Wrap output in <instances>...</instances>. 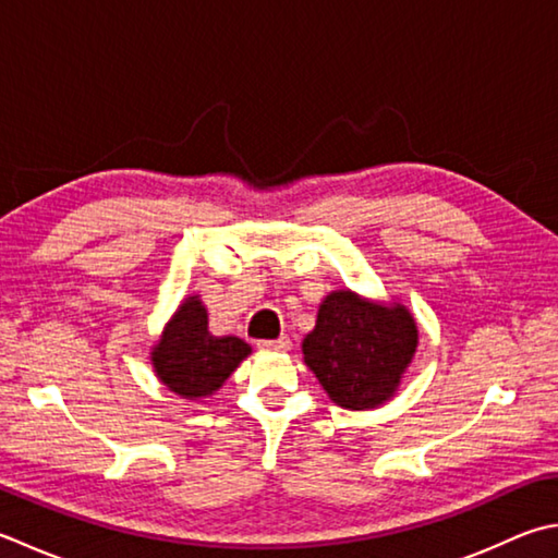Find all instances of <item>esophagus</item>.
<instances>
[{
	"instance_id": "1",
	"label": "esophagus",
	"mask_w": 558,
	"mask_h": 558,
	"mask_svg": "<svg viewBox=\"0 0 558 558\" xmlns=\"http://www.w3.org/2000/svg\"><path fill=\"white\" fill-rule=\"evenodd\" d=\"M258 348H264V351H288L290 338L280 336V338H276V341H258Z\"/></svg>"
}]
</instances>
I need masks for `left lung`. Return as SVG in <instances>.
<instances>
[{
  "instance_id": "obj_1",
  "label": "left lung",
  "mask_w": 558,
  "mask_h": 558,
  "mask_svg": "<svg viewBox=\"0 0 558 558\" xmlns=\"http://www.w3.org/2000/svg\"><path fill=\"white\" fill-rule=\"evenodd\" d=\"M416 343L418 329L407 307H385L338 290L319 307L302 353L331 401L360 411L395 395Z\"/></svg>"
}]
</instances>
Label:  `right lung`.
I'll list each match as a JSON object with an SVG mask.
<instances>
[{"instance_id": "1", "label": "right lung", "mask_w": 558, "mask_h": 558, "mask_svg": "<svg viewBox=\"0 0 558 558\" xmlns=\"http://www.w3.org/2000/svg\"><path fill=\"white\" fill-rule=\"evenodd\" d=\"M251 345L236 336L217 338L207 331V312L198 298H189L163 331L151 353L157 377L183 399H201L225 385Z\"/></svg>"}]
</instances>
